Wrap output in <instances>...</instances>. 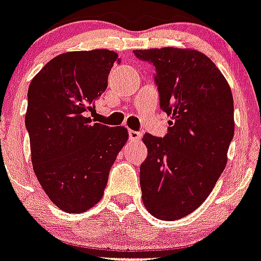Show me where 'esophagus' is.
<instances>
[{"instance_id":"esophagus-1","label":"esophagus","mask_w":261,"mask_h":261,"mask_svg":"<svg viewBox=\"0 0 261 261\" xmlns=\"http://www.w3.org/2000/svg\"><path fill=\"white\" fill-rule=\"evenodd\" d=\"M142 137V134L139 131H134V130H128V138H130L131 141H139Z\"/></svg>"}]
</instances>
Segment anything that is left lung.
I'll return each mask as SVG.
<instances>
[{"label": "left lung", "instance_id": "obj_1", "mask_svg": "<svg viewBox=\"0 0 261 261\" xmlns=\"http://www.w3.org/2000/svg\"><path fill=\"white\" fill-rule=\"evenodd\" d=\"M155 67L161 109L170 116L164 138L143 135L142 200L161 220H179L200 206L226 166L234 134L233 96L216 64L194 49H137Z\"/></svg>", "mask_w": 261, "mask_h": 261}]
</instances>
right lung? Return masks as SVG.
<instances>
[{
	"mask_svg": "<svg viewBox=\"0 0 261 261\" xmlns=\"http://www.w3.org/2000/svg\"><path fill=\"white\" fill-rule=\"evenodd\" d=\"M118 54L77 50L54 57L28 88L25 126L33 170L59 209L83 213L103 197L127 128L94 123L88 114L107 88Z\"/></svg>",
	"mask_w": 261,
	"mask_h": 261,
	"instance_id": "1",
	"label": "right lung"
}]
</instances>
